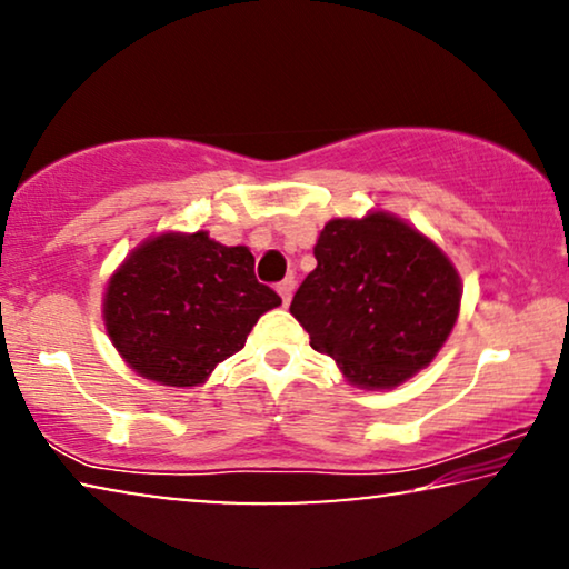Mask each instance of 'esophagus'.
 <instances>
[{
  "mask_svg": "<svg viewBox=\"0 0 569 569\" xmlns=\"http://www.w3.org/2000/svg\"><path fill=\"white\" fill-rule=\"evenodd\" d=\"M292 290H295V279H292V277H290V279H284V282H279V284H277V292H279V298H282L284 306H290V300H292Z\"/></svg>",
  "mask_w": 569,
  "mask_h": 569,
  "instance_id": "obj_1",
  "label": "esophagus"
}]
</instances>
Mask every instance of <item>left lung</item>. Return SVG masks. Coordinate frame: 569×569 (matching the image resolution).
I'll return each instance as SVG.
<instances>
[{
	"label": "left lung",
	"instance_id": "obj_1",
	"mask_svg": "<svg viewBox=\"0 0 569 569\" xmlns=\"http://www.w3.org/2000/svg\"><path fill=\"white\" fill-rule=\"evenodd\" d=\"M313 256L316 269L290 313L349 383L388 391L435 360L463 295L458 269L435 240L372 209L326 222Z\"/></svg>",
	"mask_w": 569,
	"mask_h": 569
}]
</instances>
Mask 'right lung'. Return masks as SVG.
Masks as SVG:
<instances>
[{
  "label": "right lung",
  "instance_id": "obj_1",
  "mask_svg": "<svg viewBox=\"0 0 569 569\" xmlns=\"http://www.w3.org/2000/svg\"><path fill=\"white\" fill-rule=\"evenodd\" d=\"M282 298L253 274L248 246L207 230H166L123 259L103 292L106 333L137 376L170 388L201 386Z\"/></svg>",
  "mask_w": 569,
  "mask_h": 569
}]
</instances>
